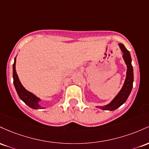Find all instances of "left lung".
<instances>
[{
  "label": "left lung",
  "mask_w": 149,
  "mask_h": 149,
  "mask_svg": "<svg viewBox=\"0 0 149 149\" xmlns=\"http://www.w3.org/2000/svg\"><path fill=\"white\" fill-rule=\"evenodd\" d=\"M118 45H119L121 51H123V58L127 65L126 78H125V82L120 91L108 104L103 106H96L97 108L103 110V111H115L122 105L124 104L130 96L133 87L134 73L133 68L132 65V58L130 56V51L127 50V48L125 47L123 43H119Z\"/></svg>",
  "instance_id": "8db88e82"
}]
</instances>
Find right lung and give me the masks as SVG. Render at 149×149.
<instances>
[{"label":"right lung","instance_id":"right-lung-1","mask_svg":"<svg viewBox=\"0 0 149 149\" xmlns=\"http://www.w3.org/2000/svg\"><path fill=\"white\" fill-rule=\"evenodd\" d=\"M15 64H16V57L14 60V64L13 66V84H14L15 88L17 93L19 96L20 99L25 104L27 105L33 109H43L44 107H41L39 104L40 101L41 100L38 97H37L34 93H32L30 91H27L24 86H22L20 81H19V77H18L17 74L16 69H15Z\"/></svg>","mask_w":149,"mask_h":149}]
</instances>
